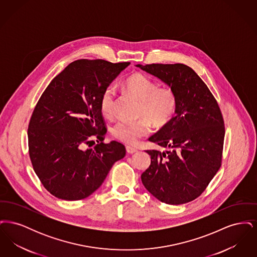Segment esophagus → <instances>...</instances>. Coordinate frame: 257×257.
Wrapping results in <instances>:
<instances>
[{"label":"esophagus","mask_w":257,"mask_h":257,"mask_svg":"<svg viewBox=\"0 0 257 257\" xmlns=\"http://www.w3.org/2000/svg\"><path fill=\"white\" fill-rule=\"evenodd\" d=\"M126 151H127L129 154H134L136 152H138V148H137V147L127 146V147H126Z\"/></svg>","instance_id":"34e87169"}]
</instances>
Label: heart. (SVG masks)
<instances>
[{"label": "heart", "instance_id": "obj_1", "mask_svg": "<svg viewBox=\"0 0 257 257\" xmlns=\"http://www.w3.org/2000/svg\"><path fill=\"white\" fill-rule=\"evenodd\" d=\"M124 85L128 92L140 101L139 115L144 118L136 121L119 120L112 126L111 133L126 144H135L150 131V123L161 128L171 121L177 108V96L171 87H159L155 81L143 73L132 74ZM115 96L113 86H107L103 90L100 108L105 115L112 113Z\"/></svg>", "mask_w": 257, "mask_h": 257}]
</instances>
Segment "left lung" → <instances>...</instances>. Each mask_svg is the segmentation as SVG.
<instances>
[{
  "instance_id": "1",
  "label": "left lung",
  "mask_w": 257,
  "mask_h": 257,
  "mask_svg": "<svg viewBox=\"0 0 257 257\" xmlns=\"http://www.w3.org/2000/svg\"><path fill=\"white\" fill-rule=\"evenodd\" d=\"M136 66L158 78L177 96L175 115L148 139L166 150H147L151 164L143 172L142 182L164 203H187L202 194L220 169L224 125L219 105L204 82L185 64Z\"/></svg>"
}]
</instances>
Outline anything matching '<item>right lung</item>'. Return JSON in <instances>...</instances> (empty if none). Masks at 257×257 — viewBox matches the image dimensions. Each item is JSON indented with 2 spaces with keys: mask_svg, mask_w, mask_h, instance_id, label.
I'll list each match as a JSON object with an SVG mask.
<instances>
[{
  "mask_svg": "<svg viewBox=\"0 0 257 257\" xmlns=\"http://www.w3.org/2000/svg\"><path fill=\"white\" fill-rule=\"evenodd\" d=\"M130 62L78 60L46 87L29 123V153L41 183L53 196L79 200L94 193L112 165L122 159V144L103 141L107 133L100 98ZM92 146V148H90Z\"/></svg>",
  "mask_w": 257,
  "mask_h": 257,
  "instance_id": "1",
  "label": "right lung"
}]
</instances>
